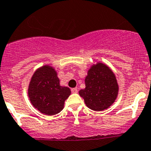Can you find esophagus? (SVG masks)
Segmentation results:
<instances>
[{"instance_id": "esophagus-1", "label": "esophagus", "mask_w": 151, "mask_h": 151, "mask_svg": "<svg viewBox=\"0 0 151 151\" xmlns=\"http://www.w3.org/2000/svg\"><path fill=\"white\" fill-rule=\"evenodd\" d=\"M71 92H72L73 93H77L78 92V90H77V88H72V89H71Z\"/></svg>"}]
</instances>
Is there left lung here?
Listing matches in <instances>:
<instances>
[{
  "mask_svg": "<svg viewBox=\"0 0 151 151\" xmlns=\"http://www.w3.org/2000/svg\"><path fill=\"white\" fill-rule=\"evenodd\" d=\"M85 88L79 91L86 106L94 111L107 109L115 102L118 93L116 77L106 65L97 63L88 71Z\"/></svg>",
  "mask_w": 151,
  "mask_h": 151,
  "instance_id": "8db88e82",
  "label": "left lung"
}]
</instances>
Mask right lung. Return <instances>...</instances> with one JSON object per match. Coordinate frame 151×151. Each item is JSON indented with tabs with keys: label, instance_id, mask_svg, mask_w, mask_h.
<instances>
[{
	"label": "right lung",
	"instance_id": "1",
	"mask_svg": "<svg viewBox=\"0 0 151 151\" xmlns=\"http://www.w3.org/2000/svg\"><path fill=\"white\" fill-rule=\"evenodd\" d=\"M70 94L71 90L60 86L57 72L50 66L36 70L28 86V97L31 104L47 115L59 113Z\"/></svg>",
	"mask_w": 151,
	"mask_h": 151
}]
</instances>
